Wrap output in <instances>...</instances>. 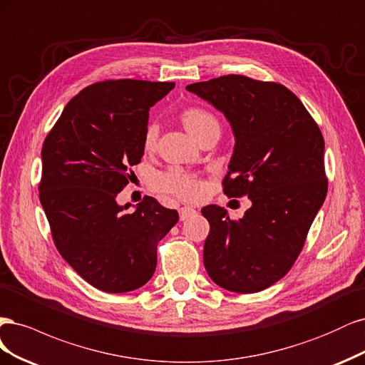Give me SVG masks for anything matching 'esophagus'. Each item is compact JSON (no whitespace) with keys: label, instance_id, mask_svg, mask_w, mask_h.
Here are the masks:
<instances>
[{"label":"esophagus","instance_id":"obj_1","mask_svg":"<svg viewBox=\"0 0 365 365\" xmlns=\"http://www.w3.org/2000/svg\"><path fill=\"white\" fill-rule=\"evenodd\" d=\"M179 214H180V221H185V220H187L190 217L195 215V209H192L190 206H182L179 209Z\"/></svg>","mask_w":365,"mask_h":365}]
</instances>
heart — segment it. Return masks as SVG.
<instances>
[{
    "instance_id": "heart-1",
    "label": "heart",
    "mask_w": 365,
    "mask_h": 365,
    "mask_svg": "<svg viewBox=\"0 0 365 365\" xmlns=\"http://www.w3.org/2000/svg\"><path fill=\"white\" fill-rule=\"evenodd\" d=\"M180 121L185 128L198 140H203L209 135H220V121L217 116L205 108H186L180 113ZM159 128L155 123L145 127L143 144L147 151L156 147ZM151 186L160 192L173 194L183 200H197L203 194V182L197 175L185 173L180 168H170L163 173H158L151 178Z\"/></svg>"
}]
</instances>
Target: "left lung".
<instances>
[{
  "mask_svg": "<svg viewBox=\"0 0 365 365\" xmlns=\"http://www.w3.org/2000/svg\"><path fill=\"white\" fill-rule=\"evenodd\" d=\"M186 89L226 116L235 147L222 191L252 202L240 220L217 205L202 209L205 268L225 289L262 291L289 272L324 203L323 135L284 85L229 74Z\"/></svg>",
  "mask_w": 365,
  "mask_h": 365,
  "instance_id": "1",
  "label": "left lung"
}]
</instances>
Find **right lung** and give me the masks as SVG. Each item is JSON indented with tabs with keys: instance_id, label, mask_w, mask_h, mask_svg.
I'll list each match as a JSON object with an SVG mask.
<instances>
[{
	"instance_id": "add662e5",
	"label": "right lung",
	"mask_w": 365,
	"mask_h": 365,
	"mask_svg": "<svg viewBox=\"0 0 365 365\" xmlns=\"http://www.w3.org/2000/svg\"><path fill=\"white\" fill-rule=\"evenodd\" d=\"M173 81L106 80L66 104L42 147L39 198L58 253L104 292L138 289L151 279L158 244L179 221L153 197L130 210L116 203L128 168L144 155L148 110Z\"/></svg>"
}]
</instances>
